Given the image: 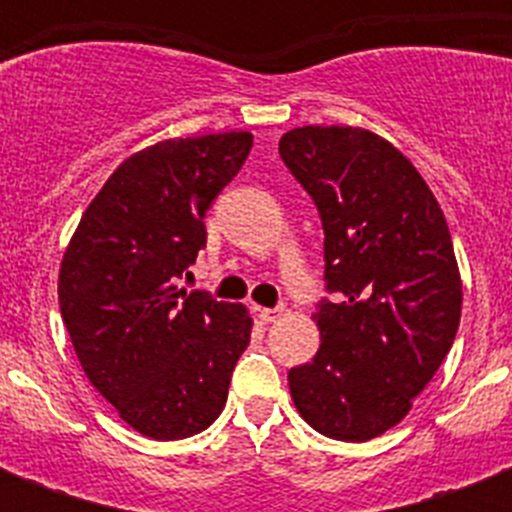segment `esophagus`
<instances>
[{
	"label": "esophagus",
	"instance_id": "obj_1",
	"mask_svg": "<svg viewBox=\"0 0 512 512\" xmlns=\"http://www.w3.org/2000/svg\"><path fill=\"white\" fill-rule=\"evenodd\" d=\"M284 313V308H257V319L263 321V324H271Z\"/></svg>",
	"mask_w": 512,
	"mask_h": 512
}]
</instances>
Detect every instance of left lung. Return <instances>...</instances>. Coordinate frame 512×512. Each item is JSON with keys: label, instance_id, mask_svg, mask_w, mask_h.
<instances>
[{"label": "left lung", "instance_id": "obj_1", "mask_svg": "<svg viewBox=\"0 0 512 512\" xmlns=\"http://www.w3.org/2000/svg\"><path fill=\"white\" fill-rule=\"evenodd\" d=\"M279 154L324 225L313 321L321 348L289 369L297 412L321 436L369 441L404 420L452 348L462 281L452 233L414 164L361 127H297Z\"/></svg>", "mask_w": 512, "mask_h": 512}]
</instances>
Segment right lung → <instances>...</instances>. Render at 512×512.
Returning a JSON list of instances; mask_svg holds the SVG:
<instances>
[{
	"label": "right lung",
	"mask_w": 512,
	"mask_h": 512,
	"mask_svg": "<svg viewBox=\"0 0 512 512\" xmlns=\"http://www.w3.org/2000/svg\"><path fill=\"white\" fill-rule=\"evenodd\" d=\"M249 148V132H217L132 154L84 209L60 263V316L87 380L154 441L217 420L249 345L244 305L177 287Z\"/></svg>",
	"instance_id": "obj_1"
}]
</instances>
